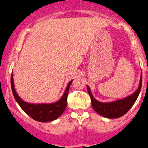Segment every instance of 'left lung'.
I'll return each mask as SVG.
<instances>
[{
  "instance_id": "obj_1",
  "label": "left lung",
  "mask_w": 148,
  "mask_h": 148,
  "mask_svg": "<svg viewBox=\"0 0 148 148\" xmlns=\"http://www.w3.org/2000/svg\"><path fill=\"white\" fill-rule=\"evenodd\" d=\"M142 83V74L141 73L138 87L135 92L124 99L113 101L111 102H101L93 97L90 87L87 86V92L91 99V104L94 110L101 116L108 119H116L124 116L129 111L136 102L140 93Z\"/></svg>"
}]
</instances>
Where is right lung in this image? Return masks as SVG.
Instances as JSON below:
<instances>
[{"label": "right lung", "instance_id": "right-lung-1", "mask_svg": "<svg viewBox=\"0 0 148 148\" xmlns=\"http://www.w3.org/2000/svg\"><path fill=\"white\" fill-rule=\"evenodd\" d=\"M73 81V80H71L68 83L67 87L61 99L55 103H50V104H46V103L32 104V103H28L22 100L15 90L12 73L11 76V87L13 95L17 103L28 116H29L35 121H40V122H47V121L57 119L64 112L66 108L69 89Z\"/></svg>", "mask_w": 148, "mask_h": 148}]
</instances>
